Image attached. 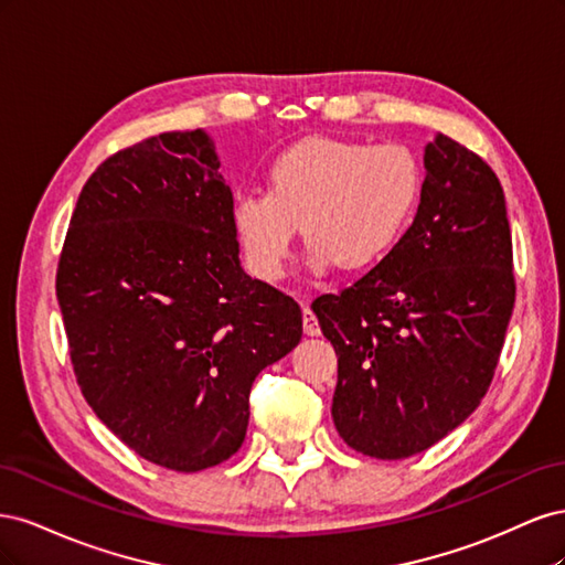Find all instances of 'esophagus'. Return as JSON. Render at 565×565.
I'll return each instance as SVG.
<instances>
[{
    "label": "esophagus",
    "instance_id": "1",
    "mask_svg": "<svg viewBox=\"0 0 565 565\" xmlns=\"http://www.w3.org/2000/svg\"><path fill=\"white\" fill-rule=\"evenodd\" d=\"M301 318H303V334L318 337V334H320V324H318V318H316V313L309 309V306H303Z\"/></svg>",
    "mask_w": 565,
    "mask_h": 565
}]
</instances>
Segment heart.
I'll return each mask as SVG.
<instances>
[{
    "instance_id": "obj_1",
    "label": "heart",
    "mask_w": 565,
    "mask_h": 565,
    "mask_svg": "<svg viewBox=\"0 0 565 565\" xmlns=\"http://www.w3.org/2000/svg\"><path fill=\"white\" fill-rule=\"evenodd\" d=\"M268 193L233 202V228L256 278L276 282L292 259L299 228L311 266L367 270L396 249L422 198V167L398 143L370 146L311 136L268 167Z\"/></svg>"
}]
</instances>
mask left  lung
<instances>
[{
	"mask_svg": "<svg viewBox=\"0 0 565 565\" xmlns=\"http://www.w3.org/2000/svg\"><path fill=\"white\" fill-rule=\"evenodd\" d=\"M424 167L419 207L396 249L311 303L339 358L337 431L377 459L431 448L473 413L516 299L500 179L443 134Z\"/></svg>",
	"mask_w": 565,
	"mask_h": 565,
	"instance_id": "obj_1",
	"label": "left lung"
}]
</instances>
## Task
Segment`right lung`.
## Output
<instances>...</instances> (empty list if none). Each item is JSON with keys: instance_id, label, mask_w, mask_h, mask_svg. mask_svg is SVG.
<instances>
[{"instance_id": "obj_1", "label": "right lung", "mask_w": 565, "mask_h": 565, "mask_svg": "<svg viewBox=\"0 0 565 565\" xmlns=\"http://www.w3.org/2000/svg\"><path fill=\"white\" fill-rule=\"evenodd\" d=\"M237 252L202 129L117 150L82 188L56 270L67 349L96 417L152 465L235 455L254 377L301 339L299 303Z\"/></svg>"}]
</instances>
